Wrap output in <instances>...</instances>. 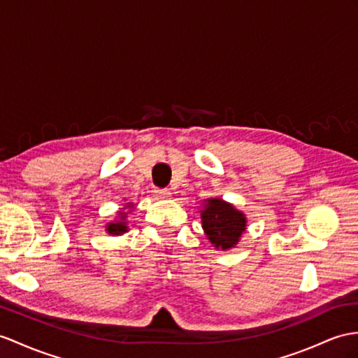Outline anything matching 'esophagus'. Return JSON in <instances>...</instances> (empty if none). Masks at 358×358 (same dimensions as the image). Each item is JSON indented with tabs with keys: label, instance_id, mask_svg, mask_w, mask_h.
<instances>
[{
	"label": "esophagus",
	"instance_id": "1",
	"mask_svg": "<svg viewBox=\"0 0 358 358\" xmlns=\"http://www.w3.org/2000/svg\"><path fill=\"white\" fill-rule=\"evenodd\" d=\"M156 196H158L162 200H165V199H169L171 196V193H170V189H167V188H158V189H156Z\"/></svg>",
	"mask_w": 358,
	"mask_h": 358
}]
</instances>
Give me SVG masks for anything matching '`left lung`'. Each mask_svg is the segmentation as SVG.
Instances as JSON below:
<instances>
[{"label":"left lung","mask_w":358,"mask_h":358,"mask_svg":"<svg viewBox=\"0 0 358 358\" xmlns=\"http://www.w3.org/2000/svg\"><path fill=\"white\" fill-rule=\"evenodd\" d=\"M200 219L208 240L215 249L235 248L246 231V215L222 199L205 200Z\"/></svg>","instance_id":"obj_1"}]
</instances>
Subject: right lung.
Listing matches in <instances>:
<instances>
[{"label": "right lung", "mask_w": 358, "mask_h": 358, "mask_svg": "<svg viewBox=\"0 0 358 358\" xmlns=\"http://www.w3.org/2000/svg\"><path fill=\"white\" fill-rule=\"evenodd\" d=\"M132 206H134L132 203H127V205H126V208H132ZM126 219H127V213L121 211V213H120V217H118V220L112 222V223H108L106 232L110 234V235H121V234L127 232L129 228H127Z\"/></svg>", "instance_id": "right-lung-1"}]
</instances>
